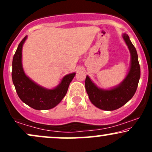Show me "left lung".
Instances as JSON below:
<instances>
[{
    "label": "left lung",
    "instance_id": "left-lung-1",
    "mask_svg": "<svg viewBox=\"0 0 152 152\" xmlns=\"http://www.w3.org/2000/svg\"><path fill=\"white\" fill-rule=\"evenodd\" d=\"M124 41L130 51L131 61L129 72L117 86L109 89L99 88L86 76L85 87L91 102L96 107L105 111H114L126 104L137 91L140 78V66L135 47L126 34L122 35Z\"/></svg>",
    "mask_w": 152,
    "mask_h": 152
}]
</instances>
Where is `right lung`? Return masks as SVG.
Instances as JSON below:
<instances>
[{
    "instance_id": "right-lung-1",
    "label": "right lung",
    "mask_w": 152,
    "mask_h": 152,
    "mask_svg": "<svg viewBox=\"0 0 152 152\" xmlns=\"http://www.w3.org/2000/svg\"><path fill=\"white\" fill-rule=\"evenodd\" d=\"M26 36L19 43L12 63V79L19 98L23 102L36 110L53 109L61 102L67 93L69 84L76 73L66 75L59 84L53 88H46L31 79L25 74L22 64L23 46Z\"/></svg>"
}]
</instances>
